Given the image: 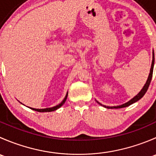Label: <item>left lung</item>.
<instances>
[{"instance_id": "8db88e82", "label": "left lung", "mask_w": 156, "mask_h": 156, "mask_svg": "<svg viewBox=\"0 0 156 156\" xmlns=\"http://www.w3.org/2000/svg\"><path fill=\"white\" fill-rule=\"evenodd\" d=\"M154 62H155V58H154V52L152 53V66H151V69H150V72H149V77H148V79L147 81H146L145 85L144 86V87L142 88V90H141L140 91L139 94H137V95L135 96L133 98H132L131 100H129L128 102H127L126 103H124V104L121 105V106H103V105H102L101 103H100L99 102H97V103H99V104H100L101 106H104V107L107 108H124V107H127V106H130V105L133 104V103H134L135 102L138 101L139 100H140L141 98H142L144 96V94H146V92L147 91L148 88H149V84H150V82H151V80H152V72H153V67H154Z\"/></svg>"}]
</instances>
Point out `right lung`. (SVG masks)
Here are the masks:
<instances>
[{"label":"right lung","mask_w":156,"mask_h":156,"mask_svg":"<svg viewBox=\"0 0 156 156\" xmlns=\"http://www.w3.org/2000/svg\"><path fill=\"white\" fill-rule=\"evenodd\" d=\"M67 97H68V93L66 94V95L65 98H64V100H62V102H61L60 103H59V105H57V106H53V107H51V108H31L32 110H34V111H37V112H53V111H55V110L58 109L59 108H60L61 106H62V105L65 103L66 100L67 99Z\"/></svg>","instance_id":"1"}]
</instances>
